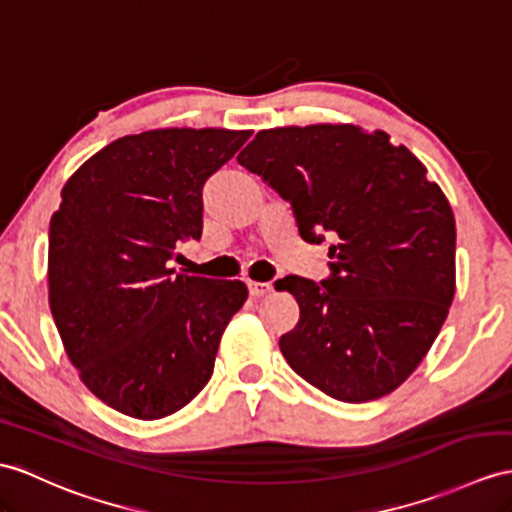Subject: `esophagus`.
I'll return each instance as SVG.
<instances>
[{"mask_svg":"<svg viewBox=\"0 0 512 512\" xmlns=\"http://www.w3.org/2000/svg\"><path fill=\"white\" fill-rule=\"evenodd\" d=\"M247 289H249V295H252V297H263V295H269L273 291V286H271V282L247 280Z\"/></svg>","mask_w":512,"mask_h":512,"instance_id":"1","label":"esophagus"}]
</instances>
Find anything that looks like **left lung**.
Returning <instances> with one entry per match:
<instances>
[{"mask_svg":"<svg viewBox=\"0 0 512 512\" xmlns=\"http://www.w3.org/2000/svg\"><path fill=\"white\" fill-rule=\"evenodd\" d=\"M236 160L291 202L304 241L336 236L328 280H280L299 304L280 339L286 363L341 402L395 391L456 291V221L441 186L389 134L352 123L260 130Z\"/></svg>","mask_w":512,"mask_h":512,"instance_id":"left-lung-1","label":"left lung"}]
</instances>
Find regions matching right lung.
Wrapping results in <instances>:
<instances>
[{
    "mask_svg": "<svg viewBox=\"0 0 512 512\" xmlns=\"http://www.w3.org/2000/svg\"><path fill=\"white\" fill-rule=\"evenodd\" d=\"M249 130L165 128L99 149L62 186L49 221V308L80 380L119 413L152 421L213 376L241 280L184 276L173 249L202 236V189Z\"/></svg>",
    "mask_w": 512,
    "mask_h": 512,
    "instance_id": "obj_1",
    "label": "right lung"
}]
</instances>
